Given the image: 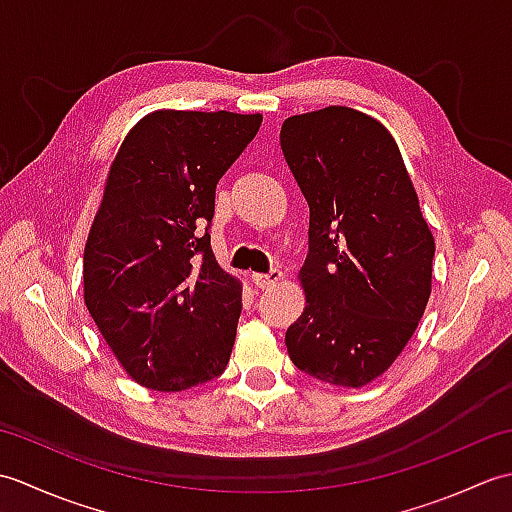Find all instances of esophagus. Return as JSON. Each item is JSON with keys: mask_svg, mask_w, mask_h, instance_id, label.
Listing matches in <instances>:
<instances>
[{"mask_svg": "<svg viewBox=\"0 0 512 512\" xmlns=\"http://www.w3.org/2000/svg\"><path fill=\"white\" fill-rule=\"evenodd\" d=\"M281 279H284V273H281V270H277V268H273V270H268V273H255L253 284L259 290H266V288H273L277 281H281Z\"/></svg>", "mask_w": 512, "mask_h": 512, "instance_id": "esophagus-1", "label": "esophagus"}]
</instances>
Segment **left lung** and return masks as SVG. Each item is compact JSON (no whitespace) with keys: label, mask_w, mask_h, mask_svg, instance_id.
<instances>
[{"label":"left lung","mask_w":512,"mask_h":512,"mask_svg":"<svg viewBox=\"0 0 512 512\" xmlns=\"http://www.w3.org/2000/svg\"><path fill=\"white\" fill-rule=\"evenodd\" d=\"M279 143L310 209L306 310L288 354L325 383L363 387L416 332L436 242L396 140L372 116L341 105L292 116Z\"/></svg>","instance_id":"left-lung-1"}]
</instances>
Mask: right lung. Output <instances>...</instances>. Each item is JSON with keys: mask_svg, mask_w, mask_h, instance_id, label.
<instances>
[{"mask_svg": "<svg viewBox=\"0 0 512 512\" xmlns=\"http://www.w3.org/2000/svg\"><path fill=\"white\" fill-rule=\"evenodd\" d=\"M262 116L160 110L123 140L83 253L96 328L125 372L154 391L220 376L242 286L211 250L215 187Z\"/></svg>", "mask_w": 512, "mask_h": 512, "instance_id": "1", "label": "right lung"}]
</instances>
